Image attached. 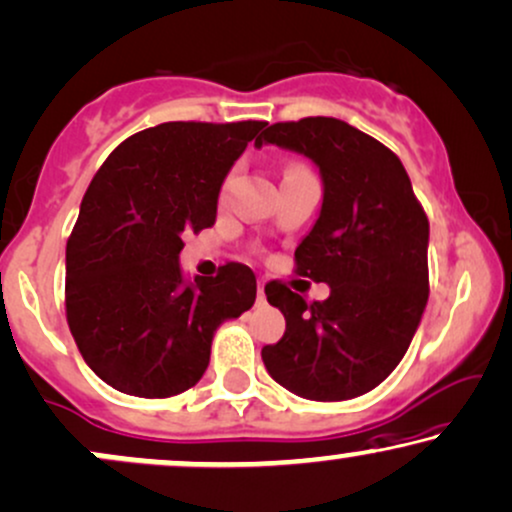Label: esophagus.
<instances>
[{"instance_id": "34e87169", "label": "esophagus", "mask_w": 512, "mask_h": 512, "mask_svg": "<svg viewBox=\"0 0 512 512\" xmlns=\"http://www.w3.org/2000/svg\"><path fill=\"white\" fill-rule=\"evenodd\" d=\"M258 302H266V285L258 282Z\"/></svg>"}]
</instances>
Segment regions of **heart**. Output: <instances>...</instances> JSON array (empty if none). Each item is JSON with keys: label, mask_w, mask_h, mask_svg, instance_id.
Returning <instances> with one entry per match:
<instances>
[{"label": "heart", "mask_w": 512, "mask_h": 512, "mask_svg": "<svg viewBox=\"0 0 512 512\" xmlns=\"http://www.w3.org/2000/svg\"><path fill=\"white\" fill-rule=\"evenodd\" d=\"M230 182H232V179H225V184H222V191H220V198H222V201H225V198H227V191H230Z\"/></svg>", "instance_id": "b5f03b06"}]
</instances>
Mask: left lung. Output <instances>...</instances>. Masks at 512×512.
I'll return each mask as SVG.
<instances>
[{
  "mask_svg": "<svg viewBox=\"0 0 512 512\" xmlns=\"http://www.w3.org/2000/svg\"><path fill=\"white\" fill-rule=\"evenodd\" d=\"M263 143L318 167L321 213L294 261L299 275L330 287L326 302L306 304L268 282L287 328L263 347V364L299 398L352 400L393 374L417 333L429 299V220L398 155L342 119L270 124L256 148Z\"/></svg>",
  "mask_w": 512,
  "mask_h": 512,
  "instance_id": "left-lung-1",
  "label": "left lung"
}]
</instances>
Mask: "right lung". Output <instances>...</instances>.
Wrapping results in <instances>:
<instances>
[{"instance_id":"right-lung-1","label":"right lung","mask_w":512,"mask_h":512,"mask_svg":"<svg viewBox=\"0 0 512 512\" xmlns=\"http://www.w3.org/2000/svg\"><path fill=\"white\" fill-rule=\"evenodd\" d=\"M266 122H165L102 162L66 242V321L107 386L170 398L201 381L213 335L256 302V275L227 263L184 278L182 237L215 225L220 186Z\"/></svg>"}]
</instances>
